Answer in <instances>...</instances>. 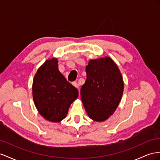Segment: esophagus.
Returning a JSON list of instances; mask_svg holds the SVG:
<instances>
[{"instance_id":"obj_1","label":"esophagus","mask_w":160,"mask_h":160,"mask_svg":"<svg viewBox=\"0 0 160 160\" xmlns=\"http://www.w3.org/2000/svg\"><path fill=\"white\" fill-rule=\"evenodd\" d=\"M72 85L74 86H75L76 88H78V87H79V85L78 84V83L76 82H72ZM78 90H79V92H80V90L78 89Z\"/></svg>"}]
</instances>
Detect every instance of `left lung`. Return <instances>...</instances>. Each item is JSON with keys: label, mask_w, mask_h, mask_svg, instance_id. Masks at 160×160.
Here are the masks:
<instances>
[{"label": "left lung", "mask_w": 160, "mask_h": 160, "mask_svg": "<svg viewBox=\"0 0 160 160\" xmlns=\"http://www.w3.org/2000/svg\"><path fill=\"white\" fill-rule=\"evenodd\" d=\"M86 72L87 78L80 90L82 102L91 119L103 122L113 115L121 102L124 89L122 74L107 56L90 60Z\"/></svg>", "instance_id": "1"}]
</instances>
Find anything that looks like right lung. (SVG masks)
Masks as SVG:
<instances>
[{"label":"right lung","mask_w":160,"mask_h":160,"mask_svg":"<svg viewBox=\"0 0 160 160\" xmlns=\"http://www.w3.org/2000/svg\"><path fill=\"white\" fill-rule=\"evenodd\" d=\"M32 92L35 106L45 120L59 122L65 118L78 90L58 70V58L45 61L34 76Z\"/></svg>","instance_id":"obj_1"}]
</instances>
